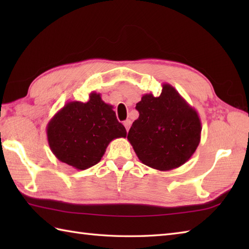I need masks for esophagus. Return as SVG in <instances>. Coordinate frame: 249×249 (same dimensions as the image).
<instances>
[{
  "label": "esophagus",
  "mask_w": 249,
  "mask_h": 249,
  "mask_svg": "<svg viewBox=\"0 0 249 249\" xmlns=\"http://www.w3.org/2000/svg\"><path fill=\"white\" fill-rule=\"evenodd\" d=\"M124 126H125V128H126V130H129V127H130V125H131V122H130V120H126V121H124Z\"/></svg>",
  "instance_id": "34e87169"
}]
</instances>
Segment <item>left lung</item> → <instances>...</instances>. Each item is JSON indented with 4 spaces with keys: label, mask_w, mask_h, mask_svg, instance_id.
<instances>
[{
    "label": "left lung",
    "mask_w": 249,
    "mask_h": 249,
    "mask_svg": "<svg viewBox=\"0 0 249 249\" xmlns=\"http://www.w3.org/2000/svg\"><path fill=\"white\" fill-rule=\"evenodd\" d=\"M127 139L139 160L153 169L169 171L184 165L201 138L198 112L171 84L163 83L160 96L144 94Z\"/></svg>",
    "instance_id": "1"
}]
</instances>
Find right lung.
I'll list each match as a JSON object with an SVG mask.
<instances>
[{"instance_id":"add662e5","label":"right lung","mask_w":249,"mask_h":249,"mask_svg":"<svg viewBox=\"0 0 249 249\" xmlns=\"http://www.w3.org/2000/svg\"><path fill=\"white\" fill-rule=\"evenodd\" d=\"M126 135L113 106L106 104L96 92L89 95L87 103L67 102L47 125L52 153L77 170L96 165L110 142Z\"/></svg>"}]
</instances>
